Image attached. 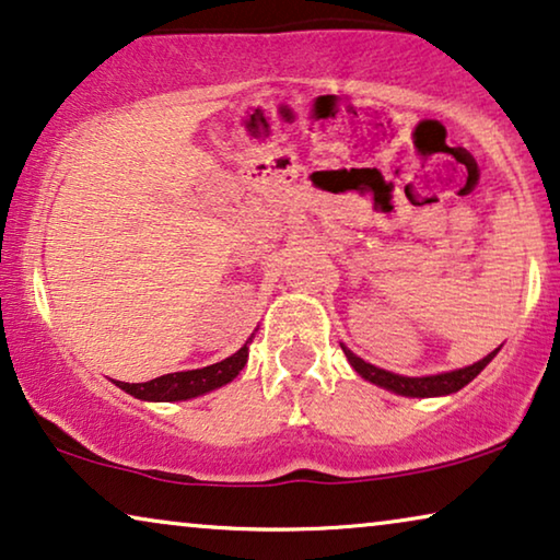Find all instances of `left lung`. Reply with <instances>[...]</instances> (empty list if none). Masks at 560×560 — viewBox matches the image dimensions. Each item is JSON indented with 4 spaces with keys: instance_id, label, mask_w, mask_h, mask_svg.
Returning a JSON list of instances; mask_svg holds the SVG:
<instances>
[{
    "instance_id": "obj_1",
    "label": "left lung",
    "mask_w": 560,
    "mask_h": 560,
    "mask_svg": "<svg viewBox=\"0 0 560 560\" xmlns=\"http://www.w3.org/2000/svg\"><path fill=\"white\" fill-rule=\"evenodd\" d=\"M342 352H345V358H348L350 365L355 368V373L360 377H365L368 383L381 385V388L396 393V396H406V398H436V396H448V393L462 390L464 385L475 381V377L482 373L487 365H490L492 358L498 355L500 348L492 350L487 358L477 360L475 365H467V368H459V370H448V373L421 375V377L398 375V373H390V370L370 365V362L358 358L355 352L345 348V345H342Z\"/></svg>"
}]
</instances>
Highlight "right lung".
<instances>
[{
    "instance_id": "1",
    "label": "right lung",
    "mask_w": 560,
    "mask_h": 560,
    "mask_svg": "<svg viewBox=\"0 0 560 560\" xmlns=\"http://www.w3.org/2000/svg\"><path fill=\"white\" fill-rule=\"evenodd\" d=\"M254 340V335L248 337L246 345L238 352H233L231 358L215 362V365L208 368H198V370H183V373H167L162 377H154V381L147 383H121L116 381L121 390L129 393V396L139 398V400H187V398H198L205 396V393L220 388V385L231 383L235 375L246 368L248 362V345Z\"/></svg>"
}]
</instances>
